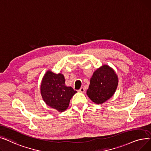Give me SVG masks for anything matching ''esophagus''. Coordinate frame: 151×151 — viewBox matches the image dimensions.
Returning a JSON list of instances; mask_svg holds the SVG:
<instances>
[{
  "instance_id": "obj_1",
  "label": "esophagus",
  "mask_w": 151,
  "mask_h": 151,
  "mask_svg": "<svg viewBox=\"0 0 151 151\" xmlns=\"http://www.w3.org/2000/svg\"><path fill=\"white\" fill-rule=\"evenodd\" d=\"M78 91L81 92V93H84L85 92V88L83 87H82L79 90H78Z\"/></svg>"
}]
</instances>
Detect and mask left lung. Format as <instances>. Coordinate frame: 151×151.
<instances>
[{
  "mask_svg": "<svg viewBox=\"0 0 151 151\" xmlns=\"http://www.w3.org/2000/svg\"><path fill=\"white\" fill-rule=\"evenodd\" d=\"M118 82L114 69L108 65H103L93 73L87 95L93 102L103 104L113 96Z\"/></svg>",
  "mask_w": 151,
  "mask_h": 151,
  "instance_id": "left-lung-1",
  "label": "left lung"
}]
</instances>
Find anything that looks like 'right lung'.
Masks as SVG:
<instances>
[{"instance_id":"1","label":"right lung","mask_w":151,"mask_h":151,"mask_svg":"<svg viewBox=\"0 0 151 151\" xmlns=\"http://www.w3.org/2000/svg\"><path fill=\"white\" fill-rule=\"evenodd\" d=\"M40 93L44 102L59 112L68 109L71 98L77 93L71 87L65 85V78L61 74L48 70L40 85Z\"/></svg>"}]
</instances>
